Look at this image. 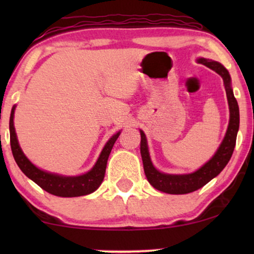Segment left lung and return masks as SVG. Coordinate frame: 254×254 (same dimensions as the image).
<instances>
[{
    "label": "left lung",
    "mask_w": 254,
    "mask_h": 254,
    "mask_svg": "<svg viewBox=\"0 0 254 254\" xmlns=\"http://www.w3.org/2000/svg\"><path fill=\"white\" fill-rule=\"evenodd\" d=\"M196 62L210 68L211 70L217 72L223 78L229 104V112H230V119H229L225 136L216 152H215V155L207 163H204L200 169H197L196 171L186 173V175H169V173L158 171L151 162L145 134L143 133V130L140 129V149L145 177H147L148 182L150 183L152 187L168 194H187L194 192V190L201 189L207 183H209L211 179L220 175L222 170L225 168V165L230 161L239 129V107L237 100H236L234 96V91H232L231 77L229 71L220 62L213 61L210 59L199 58L196 59Z\"/></svg>",
    "instance_id": "1"
}]
</instances>
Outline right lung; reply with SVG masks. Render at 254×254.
<instances>
[{
    "instance_id": "add662e5",
    "label": "right lung",
    "mask_w": 254,
    "mask_h": 254,
    "mask_svg": "<svg viewBox=\"0 0 254 254\" xmlns=\"http://www.w3.org/2000/svg\"><path fill=\"white\" fill-rule=\"evenodd\" d=\"M16 105L12 106L11 114H10V145H11V151L13 158L22 170V172L27 178L33 180L38 186L46 190V192L53 194L57 196L62 197H75L88 195L98 189L100 184L103 183L104 177H105V170L109 156L111 154L114 143L119 137L121 131L114 134L106 144L104 145L102 152H100L98 159L93 168L84 175L81 176H62L58 173L47 172L45 170L37 168L33 163H31L29 158L24 155L22 148L19 147L18 140L13 126V114H15Z\"/></svg>"
}]
</instances>
